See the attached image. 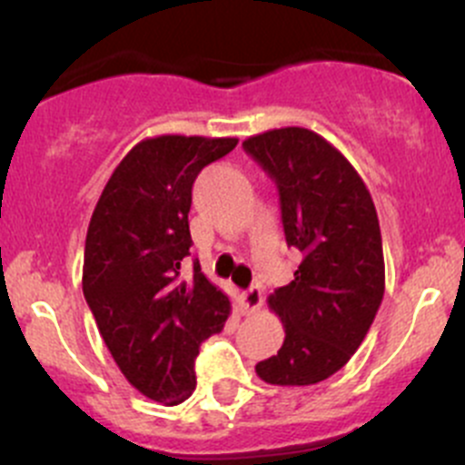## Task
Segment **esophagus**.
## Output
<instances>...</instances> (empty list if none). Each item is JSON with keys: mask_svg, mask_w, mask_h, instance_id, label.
Returning a JSON list of instances; mask_svg holds the SVG:
<instances>
[{"mask_svg": "<svg viewBox=\"0 0 465 465\" xmlns=\"http://www.w3.org/2000/svg\"><path fill=\"white\" fill-rule=\"evenodd\" d=\"M241 299H242V308H245L247 315H252V312L261 311L262 292H261V288H256V285H254V288L245 290V292L241 294Z\"/></svg>", "mask_w": 465, "mask_h": 465, "instance_id": "obj_1", "label": "esophagus"}]
</instances>
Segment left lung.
Returning <instances> with one entry per match:
<instances>
[{
	"instance_id": "obj_1",
	"label": "left lung",
	"mask_w": 465,
	"mask_h": 465,
	"mask_svg": "<svg viewBox=\"0 0 465 465\" xmlns=\"http://www.w3.org/2000/svg\"><path fill=\"white\" fill-rule=\"evenodd\" d=\"M242 148L279 186L285 241L303 256L294 279L267 297L285 340L256 376L279 387L317 384L349 362L382 302L376 204L349 159L312 130H267Z\"/></svg>"
}]
</instances>
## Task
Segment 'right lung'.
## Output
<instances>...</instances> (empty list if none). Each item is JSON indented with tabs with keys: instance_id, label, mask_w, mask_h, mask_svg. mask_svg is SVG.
<instances>
[{
	"instance_id": "right-lung-1",
	"label": "right lung",
	"mask_w": 465,
	"mask_h": 465,
	"mask_svg": "<svg viewBox=\"0 0 465 465\" xmlns=\"http://www.w3.org/2000/svg\"><path fill=\"white\" fill-rule=\"evenodd\" d=\"M236 137L159 134L121 159L89 220L83 294L121 373L145 398L180 405L193 393L200 344L223 331L232 302L191 256V189Z\"/></svg>"
}]
</instances>
